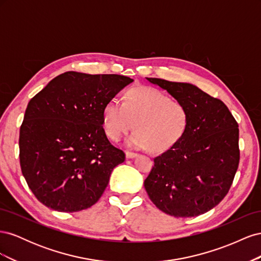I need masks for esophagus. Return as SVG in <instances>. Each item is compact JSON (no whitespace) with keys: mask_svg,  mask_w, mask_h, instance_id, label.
I'll return each mask as SVG.
<instances>
[{"mask_svg":"<svg viewBox=\"0 0 261 261\" xmlns=\"http://www.w3.org/2000/svg\"><path fill=\"white\" fill-rule=\"evenodd\" d=\"M137 155H138V153H136V152H132V151L126 152V158H127V159H133V158H136Z\"/></svg>","mask_w":261,"mask_h":261,"instance_id":"obj_1","label":"esophagus"}]
</instances>
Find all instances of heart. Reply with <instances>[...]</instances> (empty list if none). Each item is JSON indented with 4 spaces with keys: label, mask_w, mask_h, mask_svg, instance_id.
Here are the masks:
<instances>
[{
    "label": "heart",
    "mask_w": 261,
    "mask_h": 261,
    "mask_svg": "<svg viewBox=\"0 0 261 261\" xmlns=\"http://www.w3.org/2000/svg\"><path fill=\"white\" fill-rule=\"evenodd\" d=\"M189 122L187 107L170 100L162 91L150 87H137L126 92L124 102L110 100L103 109V128L107 136L120 140L135 124L137 130L126 144L135 149H151L164 152L184 137Z\"/></svg>",
    "instance_id": "1"
}]
</instances>
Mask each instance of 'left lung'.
<instances>
[{
	"label": "left lung",
	"mask_w": 261,
	"mask_h": 261,
	"mask_svg": "<svg viewBox=\"0 0 261 261\" xmlns=\"http://www.w3.org/2000/svg\"><path fill=\"white\" fill-rule=\"evenodd\" d=\"M187 107L189 122L179 143L155 156L144 185L167 215L197 217L228 193L239 168V124L222 101L198 87L147 78Z\"/></svg>",
	"instance_id": "1"
}]
</instances>
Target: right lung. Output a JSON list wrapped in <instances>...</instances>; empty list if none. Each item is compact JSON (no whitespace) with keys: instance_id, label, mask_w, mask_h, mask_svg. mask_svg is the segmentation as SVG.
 <instances>
[{"instance_id":"add662e5","label":"right lung","mask_w":261,"mask_h":261,"mask_svg":"<svg viewBox=\"0 0 261 261\" xmlns=\"http://www.w3.org/2000/svg\"><path fill=\"white\" fill-rule=\"evenodd\" d=\"M134 81L115 74H61L29 101L19 130L22 175L36 198L61 212L90 208L125 153L110 143L103 109Z\"/></svg>"}]
</instances>
